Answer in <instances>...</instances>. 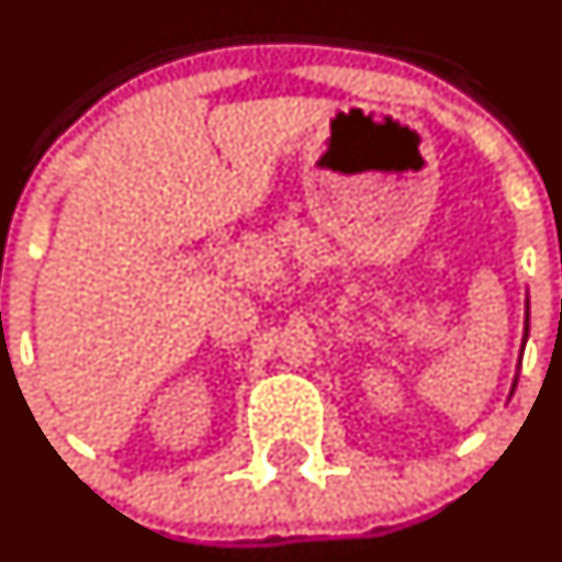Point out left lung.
<instances>
[{
	"label": "left lung",
	"instance_id": "1",
	"mask_svg": "<svg viewBox=\"0 0 562 562\" xmlns=\"http://www.w3.org/2000/svg\"><path fill=\"white\" fill-rule=\"evenodd\" d=\"M525 340H528V311H525V337H522V348H525ZM520 356H522V351H520ZM517 385V378H515V383H512V389H515Z\"/></svg>",
	"mask_w": 562,
	"mask_h": 562
}]
</instances>
